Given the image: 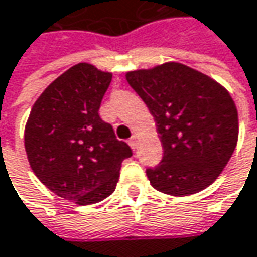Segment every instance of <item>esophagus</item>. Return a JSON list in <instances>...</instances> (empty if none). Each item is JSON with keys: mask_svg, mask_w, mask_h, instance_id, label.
I'll return each instance as SVG.
<instances>
[{"mask_svg": "<svg viewBox=\"0 0 257 257\" xmlns=\"http://www.w3.org/2000/svg\"><path fill=\"white\" fill-rule=\"evenodd\" d=\"M129 146H131V149L132 150H135L137 147H138V138H137V135H132L131 138H129Z\"/></svg>", "mask_w": 257, "mask_h": 257, "instance_id": "1", "label": "esophagus"}]
</instances>
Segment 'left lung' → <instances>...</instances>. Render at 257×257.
<instances>
[{
  "label": "left lung",
  "instance_id": "obj_1",
  "mask_svg": "<svg viewBox=\"0 0 257 257\" xmlns=\"http://www.w3.org/2000/svg\"><path fill=\"white\" fill-rule=\"evenodd\" d=\"M126 81L156 120L162 162L147 169L153 188L184 197L209 187L238 140V113L221 83L181 63L132 70Z\"/></svg>",
  "mask_w": 257,
  "mask_h": 257
}]
</instances>
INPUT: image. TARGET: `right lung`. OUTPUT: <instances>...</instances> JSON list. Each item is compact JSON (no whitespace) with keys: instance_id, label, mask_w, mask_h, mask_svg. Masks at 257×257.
I'll use <instances>...</instances> for the list:
<instances>
[{"instance_id":"1","label":"right lung","mask_w":257,"mask_h":257,"mask_svg":"<svg viewBox=\"0 0 257 257\" xmlns=\"http://www.w3.org/2000/svg\"><path fill=\"white\" fill-rule=\"evenodd\" d=\"M110 82L111 73L75 64L39 95L25 128L34 174L54 194L81 206L108 197L122 162L132 156L98 114Z\"/></svg>"}]
</instances>
